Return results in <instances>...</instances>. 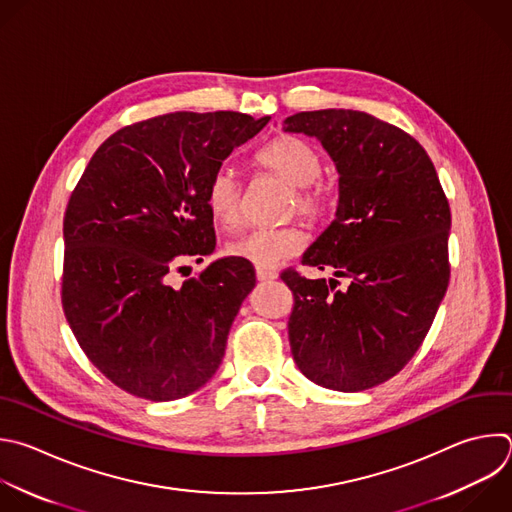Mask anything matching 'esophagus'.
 <instances>
[{
  "label": "esophagus",
  "mask_w": 512,
  "mask_h": 512,
  "mask_svg": "<svg viewBox=\"0 0 512 512\" xmlns=\"http://www.w3.org/2000/svg\"><path fill=\"white\" fill-rule=\"evenodd\" d=\"M255 275H257L259 281H273V279H277V273L267 269V267H255Z\"/></svg>",
  "instance_id": "obj_1"
}]
</instances>
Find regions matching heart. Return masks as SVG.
Instances as JSON below:
<instances>
[{"mask_svg": "<svg viewBox=\"0 0 512 512\" xmlns=\"http://www.w3.org/2000/svg\"><path fill=\"white\" fill-rule=\"evenodd\" d=\"M257 162L295 187L293 207L307 217H317L325 209V191L317 185L323 160L319 150L299 136H279L257 152ZM207 207L213 219L231 229L241 219V187L237 173L223 164L207 185ZM305 247V235L299 227H253L227 245L229 255L255 263L257 267H275L297 255Z\"/></svg>", "mask_w": 512, "mask_h": 512, "instance_id": "b5f03b06", "label": "heart"}]
</instances>
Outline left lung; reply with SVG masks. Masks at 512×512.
<instances>
[{
  "label": "left lung",
  "instance_id": "left-lung-1",
  "mask_svg": "<svg viewBox=\"0 0 512 512\" xmlns=\"http://www.w3.org/2000/svg\"><path fill=\"white\" fill-rule=\"evenodd\" d=\"M283 130L317 138L339 175L335 219L301 259L333 277L281 275L295 295L291 354L317 386L362 392L396 376L434 321L450 277V207L420 142L372 114L299 112ZM337 276L351 285L335 290Z\"/></svg>",
  "mask_w": 512,
  "mask_h": 512
}]
</instances>
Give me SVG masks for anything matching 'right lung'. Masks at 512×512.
<instances>
[{"instance_id": "obj_1", "label": "right lung", "mask_w": 512, "mask_h": 512, "mask_svg": "<svg viewBox=\"0 0 512 512\" xmlns=\"http://www.w3.org/2000/svg\"><path fill=\"white\" fill-rule=\"evenodd\" d=\"M269 116L173 112L114 132L90 158L64 217L62 303L90 362L124 392L168 402L219 370L229 329L255 287L249 261L215 251L207 185Z\"/></svg>"}]
</instances>
